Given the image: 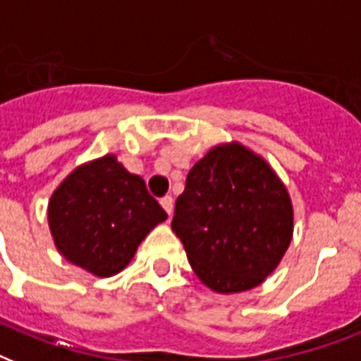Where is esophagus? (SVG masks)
<instances>
[{
    "instance_id": "34e87169",
    "label": "esophagus",
    "mask_w": 361,
    "mask_h": 361,
    "mask_svg": "<svg viewBox=\"0 0 361 361\" xmlns=\"http://www.w3.org/2000/svg\"><path fill=\"white\" fill-rule=\"evenodd\" d=\"M161 207H164V211L167 212V214H169V216H171L173 214V197L171 195H166V197H161Z\"/></svg>"
}]
</instances>
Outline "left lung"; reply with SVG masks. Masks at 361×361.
Masks as SVG:
<instances>
[{
  "mask_svg": "<svg viewBox=\"0 0 361 361\" xmlns=\"http://www.w3.org/2000/svg\"><path fill=\"white\" fill-rule=\"evenodd\" d=\"M171 228L205 286L239 294L281 264L294 235V205L265 158L241 142H220L190 169Z\"/></svg>",
  "mask_w": 361,
  "mask_h": 361,
  "instance_id": "left-lung-1",
  "label": "left lung"
}]
</instances>
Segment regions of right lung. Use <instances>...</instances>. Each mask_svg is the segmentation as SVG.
I'll return each instance as SVG.
<instances>
[{
	"instance_id": "add662e5",
	"label": "right lung",
	"mask_w": 361,
	"mask_h": 361,
	"mask_svg": "<svg viewBox=\"0 0 361 361\" xmlns=\"http://www.w3.org/2000/svg\"><path fill=\"white\" fill-rule=\"evenodd\" d=\"M47 216L58 252L96 276L120 273L167 219L145 180L114 154L75 167L50 195Z\"/></svg>"
}]
</instances>
